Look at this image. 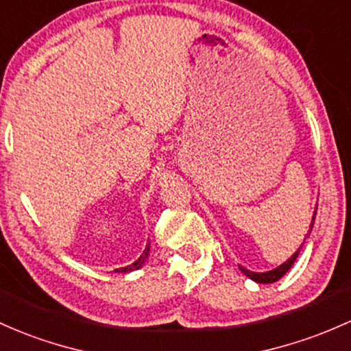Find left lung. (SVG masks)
I'll return each instance as SVG.
<instances>
[{
    "mask_svg": "<svg viewBox=\"0 0 351 351\" xmlns=\"http://www.w3.org/2000/svg\"><path fill=\"white\" fill-rule=\"evenodd\" d=\"M315 217H317V206H315L313 218H311V223H310V232L306 233V237H308V234L311 233V228H313ZM306 237H305V240H306ZM303 243H305V241H303ZM303 243L300 245V248L296 250V252L293 253V255H291L290 258H288V260L285 261V263L280 265V267H276V268L269 269V271H261V273H258V271H252V269H248V268L241 267V265H238V267H240L241 271H243L245 275L248 276L250 280H253V282H256V283H265V285H267V283H275V282H278L280 278H282V276L285 275V273L288 271V269H290L291 267H293L295 260H296V258H298V255H300V250L303 248Z\"/></svg>",
    "mask_w": 351,
    "mask_h": 351,
    "instance_id": "1",
    "label": "left lung"
}]
</instances>
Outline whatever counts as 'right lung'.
I'll return each mask as SVG.
<instances>
[{
  "label": "right lung",
  "instance_id": "right-lung-1",
  "mask_svg": "<svg viewBox=\"0 0 351 351\" xmlns=\"http://www.w3.org/2000/svg\"><path fill=\"white\" fill-rule=\"evenodd\" d=\"M148 255H149V243L146 245V248H145L143 255H141L140 258H138V260L134 261V263L128 265V267H125V268H118V269H114V271H118V273H130V271H134V269H140V268L143 267V265L146 263V260H148Z\"/></svg>",
  "mask_w": 351,
  "mask_h": 351
}]
</instances>
